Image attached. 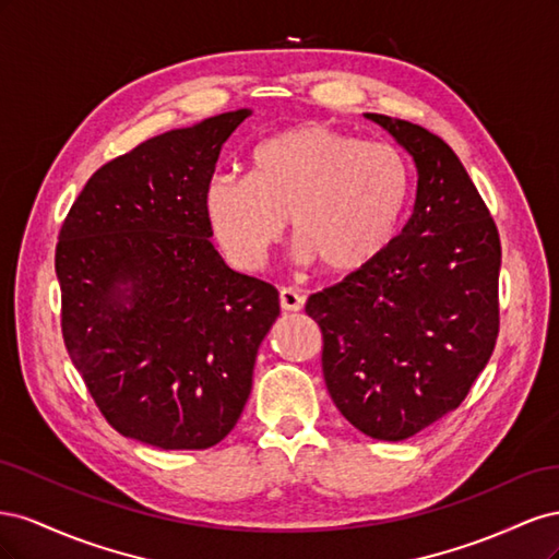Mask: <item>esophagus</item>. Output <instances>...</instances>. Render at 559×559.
I'll use <instances>...</instances> for the list:
<instances>
[{
    "instance_id": "1",
    "label": "esophagus",
    "mask_w": 559,
    "mask_h": 559,
    "mask_svg": "<svg viewBox=\"0 0 559 559\" xmlns=\"http://www.w3.org/2000/svg\"><path fill=\"white\" fill-rule=\"evenodd\" d=\"M302 302H306V298H302L298 292L294 289H280V306L284 312H298L302 310Z\"/></svg>"
}]
</instances>
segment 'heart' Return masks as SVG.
Returning <instances> with one entry per match:
<instances>
[{
  "instance_id": "1",
  "label": "heart",
  "mask_w": 559,
  "mask_h": 559,
  "mask_svg": "<svg viewBox=\"0 0 559 559\" xmlns=\"http://www.w3.org/2000/svg\"><path fill=\"white\" fill-rule=\"evenodd\" d=\"M413 200V165L394 144L300 123L251 148L247 175H216L205 218L224 257L259 270L289 218L296 259L349 277L392 247Z\"/></svg>"
}]
</instances>
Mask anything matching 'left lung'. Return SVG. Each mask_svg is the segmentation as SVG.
Returning <instances> with one entry per match:
<instances>
[{"label": "left lung", "instance_id": "left-lung-1", "mask_svg": "<svg viewBox=\"0 0 559 559\" xmlns=\"http://www.w3.org/2000/svg\"><path fill=\"white\" fill-rule=\"evenodd\" d=\"M408 151L417 195L384 257L308 298L321 370L349 425L405 441L460 405L499 333L501 242L454 151L421 126L364 114Z\"/></svg>", "mask_w": 559, "mask_h": 559}]
</instances>
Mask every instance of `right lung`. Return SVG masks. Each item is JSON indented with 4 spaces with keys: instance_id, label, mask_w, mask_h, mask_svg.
<instances>
[{
    "instance_id": "right-lung-1",
    "label": "right lung",
    "mask_w": 559,
    "mask_h": 559,
    "mask_svg": "<svg viewBox=\"0 0 559 559\" xmlns=\"http://www.w3.org/2000/svg\"><path fill=\"white\" fill-rule=\"evenodd\" d=\"M247 116L163 132L103 165L60 228L64 347L109 425L160 450L224 441L280 317L275 286L214 249L202 202Z\"/></svg>"
}]
</instances>
